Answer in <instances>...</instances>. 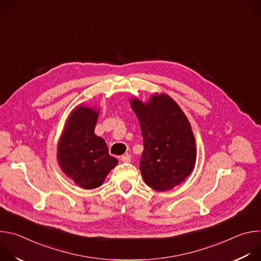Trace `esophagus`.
<instances>
[{
    "label": "esophagus",
    "mask_w": 261,
    "mask_h": 261,
    "mask_svg": "<svg viewBox=\"0 0 261 261\" xmlns=\"http://www.w3.org/2000/svg\"><path fill=\"white\" fill-rule=\"evenodd\" d=\"M121 161H122V162H124V163H129V162L131 161V156H130V155H128V154L123 155V156L121 157Z\"/></svg>",
    "instance_id": "obj_1"
}]
</instances>
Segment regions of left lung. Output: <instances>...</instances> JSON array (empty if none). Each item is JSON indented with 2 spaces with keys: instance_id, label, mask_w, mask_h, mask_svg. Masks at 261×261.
Listing matches in <instances>:
<instances>
[{
  "instance_id": "8db88e82",
  "label": "left lung",
  "mask_w": 261,
  "mask_h": 261,
  "mask_svg": "<svg viewBox=\"0 0 261 261\" xmlns=\"http://www.w3.org/2000/svg\"><path fill=\"white\" fill-rule=\"evenodd\" d=\"M129 101L143 138L139 169L145 184L159 192L174 188L195 167L197 152L189 120L164 93H155L147 102L136 97Z\"/></svg>"
}]
</instances>
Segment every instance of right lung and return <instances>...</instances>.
<instances>
[{
    "instance_id": "1",
    "label": "right lung",
    "mask_w": 261,
    "mask_h": 261,
    "mask_svg": "<svg viewBox=\"0 0 261 261\" xmlns=\"http://www.w3.org/2000/svg\"><path fill=\"white\" fill-rule=\"evenodd\" d=\"M99 109L84 103L66 120L58 142L57 159L62 171L83 189L100 187L118 160L108 154L104 139L95 134Z\"/></svg>"
}]
</instances>
